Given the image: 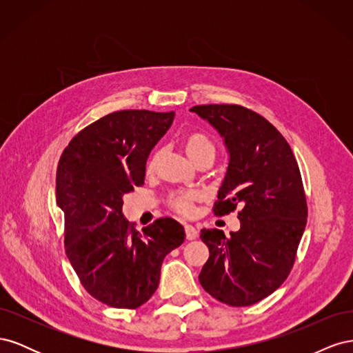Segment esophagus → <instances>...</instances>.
Here are the masks:
<instances>
[{
	"instance_id": "34e87169",
	"label": "esophagus",
	"mask_w": 353,
	"mask_h": 353,
	"mask_svg": "<svg viewBox=\"0 0 353 353\" xmlns=\"http://www.w3.org/2000/svg\"><path fill=\"white\" fill-rule=\"evenodd\" d=\"M187 240H196L199 237V231L193 225H184Z\"/></svg>"
}]
</instances>
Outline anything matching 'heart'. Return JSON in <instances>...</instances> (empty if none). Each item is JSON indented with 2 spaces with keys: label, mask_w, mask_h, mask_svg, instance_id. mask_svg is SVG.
<instances>
[{
  "label": "heart",
  "mask_w": 353,
  "mask_h": 353,
  "mask_svg": "<svg viewBox=\"0 0 353 353\" xmlns=\"http://www.w3.org/2000/svg\"><path fill=\"white\" fill-rule=\"evenodd\" d=\"M184 150L188 154V157L196 162V165L203 159L215 157L216 147L215 143L210 140V137L201 132H190L184 137L183 140ZM160 157V152H154L153 156L148 160V169H154ZM200 199V194L196 191H185V193H175L169 197L168 203L176 213L183 216H188L194 210V203Z\"/></svg>",
  "instance_id": "1"
}]
</instances>
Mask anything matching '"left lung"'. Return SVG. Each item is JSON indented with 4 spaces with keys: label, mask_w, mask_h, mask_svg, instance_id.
<instances>
[{
    "label": "left lung",
    "mask_w": 353,
    "mask_h": 353,
    "mask_svg": "<svg viewBox=\"0 0 353 353\" xmlns=\"http://www.w3.org/2000/svg\"><path fill=\"white\" fill-rule=\"evenodd\" d=\"M190 110L218 130L230 153L213 213L240 208V230L230 237L201 230L209 259L199 280L216 301L250 306L274 293L293 268L307 216L301 170L285 138L256 112L239 104Z\"/></svg>",
    "instance_id": "obj_1"
}]
</instances>
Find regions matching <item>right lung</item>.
Listing matches in <instances>:
<instances>
[{
  "mask_svg": "<svg viewBox=\"0 0 353 353\" xmlns=\"http://www.w3.org/2000/svg\"><path fill=\"white\" fill-rule=\"evenodd\" d=\"M174 116L109 113L74 135L59 160L66 254L85 290L108 306L144 305L159 285L165 256L184 243V228L172 218L137 231L122 213L123 194L144 184L147 157Z\"/></svg>",
  "mask_w": 353,
  "mask_h": 353,
  "instance_id": "right-lung-1",
  "label": "right lung"
}]
</instances>
